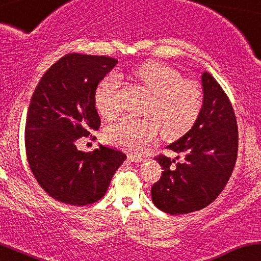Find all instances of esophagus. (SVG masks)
Segmentation results:
<instances>
[{"label":"esophagus","mask_w":261,"mask_h":261,"mask_svg":"<svg viewBox=\"0 0 261 261\" xmlns=\"http://www.w3.org/2000/svg\"><path fill=\"white\" fill-rule=\"evenodd\" d=\"M128 159H129L130 162H134V163H140V162H143V158L140 156V155L129 154V155H128Z\"/></svg>","instance_id":"esophagus-1"}]
</instances>
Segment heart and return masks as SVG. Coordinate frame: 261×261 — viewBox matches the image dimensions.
Returning <instances> with one entry per match:
<instances>
[{
	"label": "heart",
	"instance_id": "1",
	"mask_svg": "<svg viewBox=\"0 0 261 261\" xmlns=\"http://www.w3.org/2000/svg\"><path fill=\"white\" fill-rule=\"evenodd\" d=\"M133 76L150 93L143 110L146 117H124L110 124L106 129L108 142L127 150L139 151L156 137L159 129L166 140L178 139L191 129L202 107L198 84L182 80L177 70L156 61L139 65ZM119 91L121 81L115 74L105 77L96 89V107L106 118H113L121 112Z\"/></svg>",
	"mask_w": 261,
	"mask_h": 261
}]
</instances>
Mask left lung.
<instances>
[{
  "label": "left lung",
  "mask_w": 261,
  "mask_h": 261,
  "mask_svg": "<svg viewBox=\"0 0 261 261\" xmlns=\"http://www.w3.org/2000/svg\"><path fill=\"white\" fill-rule=\"evenodd\" d=\"M201 112L192 128L168 145L181 154L170 159L156 158L164 171L151 187V200L170 215H184L204 208L223 191L238 153V127L229 98L207 71L201 76Z\"/></svg>",
  "instance_id": "obj_1"
}]
</instances>
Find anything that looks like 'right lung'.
Segmentation results:
<instances>
[{
    "label": "right lung",
    "instance_id": "obj_1",
    "mask_svg": "<svg viewBox=\"0 0 261 261\" xmlns=\"http://www.w3.org/2000/svg\"><path fill=\"white\" fill-rule=\"evenodd\" d=\"M117 63L108 57L67 54L43 75L32 96L24 136L29 168L44 191L63 203L97 202L127 159L102 144L89 153L77 149L79 140L98 130L96 89Z\"/></svg>",
    "mask_w": 261,
    "mask_h": 261
}]
</instances>
